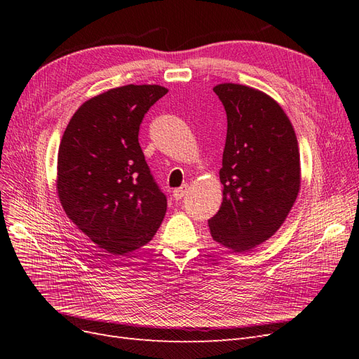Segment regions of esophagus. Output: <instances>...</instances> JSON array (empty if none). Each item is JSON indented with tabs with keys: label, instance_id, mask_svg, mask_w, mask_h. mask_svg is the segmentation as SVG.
<instances>
[{
	"label": "esophagus",
	"instance_id": "34e87169",
	"mask_svg": "<svg viewBox=\"0 0 359 359\" xmlns=\"http://www.w3.org/2000/svg\"><path fill=\"white\" fill-rule=\"evenodd\" d=\"M187 190H189V186H187V184H184V186H181L180 189H175V190H173V198H175L177 201L182 199L184 196H186Z\"/></svg>",
	"mask_w": 359,
	"mask_h": 359
}]
</instances>
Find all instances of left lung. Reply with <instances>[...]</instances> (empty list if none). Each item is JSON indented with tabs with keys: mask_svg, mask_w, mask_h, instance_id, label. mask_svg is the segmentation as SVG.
Masks as SVG:
<instances>
[{
	"mask_svg": "<svg viewBox=\"0 0 359 359\" xmlns=\"http://www.w3.org/2000/svg\"><path fill=\"white\" fill-rule=\"evenodd\" d=\"M227 115L219 172L223 202L208 220L215 243L245 253L269 240L285 223L301 189L295 130L273 97L252 86H214Z\"/></svg>",
	"mask_w": 359,
	"mask_h": 359,
	"instance_id": "obj_1",
	"label": "left lung"
}]
</instances>
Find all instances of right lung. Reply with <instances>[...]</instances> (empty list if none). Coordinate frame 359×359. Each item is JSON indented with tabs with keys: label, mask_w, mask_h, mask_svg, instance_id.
<instances>
[{
	"label": "right lung",
	"mask_w": 359,
	"mask_h": 359,
	"mask_svg": "<svg viewBox=\"0 0 359 359\" xmlns=\"http://www.w3.org/2000/svg\"><path fill=\"white\" fill-rule=\"evenodd\" d=\"M168 93L161 85H124L81 104L62 135L57 193L69 219L114 256L148 244L168 202L139 145L148 109Z\"/></svg>",
	"instance_id": "1"
}]
</instances>
